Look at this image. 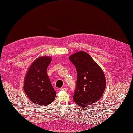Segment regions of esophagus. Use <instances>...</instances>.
I'll return each mask as SVG.
<instances>
[{"label": "esophagus", "mask_w": 133, "mask_h": 133, "mask_svg": "<svg viewBox=\"0 0 133 133\" xmlns=\"http://www.w3.org/2000/svg\"><path fill=\"white\" fill-rule=\"evenodd\" d=\"M68 89L67 88H62L60 89L61 91H67Z\"/></svg>", "instance_id": "obj_1"}]
</instances>
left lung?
<instances>
[{"label": "left lung", "instance_id": "left-lung-1", "mask_svg": "<svg viewBox=\"0 0 133 133\" xmlns=\"http://www.w3.org/2000/svg\"><path fill=\"white\" fill-rule=\"evenodd\" d=\"M69 59L77 71L74 102L82 107L93 104L102 97L106 87L104 73L91 56L85 51L71 55Z\"/></svg>", "mask_w": 133, "mask_h": 133}]
</instances>
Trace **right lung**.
<instances>
[{"mask_svg": "<svg viewBox=\"0 0 133 133\" xmlns=\"http://www.w3.org/2000/svg\"><path fill=\"white\" fill-rule=\"evenodd\" d=\"M51 61V57H38L29 68L24 78L23 89L25 94L33 103L38 105L50 104L56 96V93L47 73Z\"/></svg>", "mask_w": 133, "mask_h": 133, "instance_id": "right-lung-1", "label": "right lung"}]
</instances>
